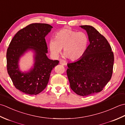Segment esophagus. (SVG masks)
<instances>
[{"label": "esophagus", "instance_id": "esophagus-1", "mask_svg": "<svg viewBox=\"0 0 125 125\" xmlns=\"http://www.w3.org/2000/svg\"><path fill=\"white\" fill-rule=\"evenodd\" d=\"M60 64H61V65H67V62H66L64 60H62L60 61Z\"/></svg>", "mask_w": 125, "mask_h": 125}]
</instances>
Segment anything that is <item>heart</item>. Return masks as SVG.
Listing matches in <instances>:
<instances>
[{
	"label": "heart",
	"instance_id": "b5f03b06",
	"mask_svg": "<svg viewBox=\"0 0 125 125\" xmlns=\"http://www.w3.org/2000/svg\"><path fill=\"white\" fill-rule=\"evenodd\" d=\"M89 39L84 32H77L66 28L58 31L54 39L49 42V49L54 56L57 57L63 48V55L69 60L75 61L80 60L85 53Z\"/></svg>",
	"mask_w": 125,
	"mask_h": 125
}]
</instances>
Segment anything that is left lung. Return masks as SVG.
I'll return each instance as SVG.
<instances>
[{"label":"left lung","mask_w":125,"mask_h":125,"mask_svg":"<svg viewBox=\"0 0 125 125\" xmlns=\"http://www.w3.org/2000/svg\"><path fill=\"white\" fill-rule=\"evenodd\" d=\"M85 30L90 44L80 60L68 63L67 73L70 87L76 94L87 96L102 91L111 78L114 55L107 40L91 26Z\"/></svg>","instance_id":"8db88e82"}]
</instances>
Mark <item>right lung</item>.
Masks as SVG:
<instances>
[{"mask_svg": "<svg viewBox=\"0 0 125 125\" xmlns=\"http://www.w3.org/2000/svg\"><path fill=\"white\" fill-rule=\"evenodd\" d=\"M47 23H31L18 31L10 41L6 53L7 72L16 89L26 94L36 95L46 88L50 73L58 60L48 58L45 37L52 30ZM31 50L34 53V63L27 72L19 69L20 58Z\"/></svg>", "mask_w": 125, "mask_h": 125, "instance_id": "right-lung-1", "label": "right lung"}]
</instances>
